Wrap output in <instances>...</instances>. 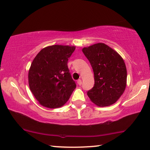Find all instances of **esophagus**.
<instances>
[{
  "mask_svg": "<svg viewBox=\"0 0 150 150\" xmlns=\"http://www.w3.org/2000/svg\"><path fill=\"white\" fill-rule=\"evenodd\" d=\"M77 83H78L79 85H81V83H82V81H81V79H78V80H77Z\"/></svg>",
  "mask_w": 150,
  "mask_h": 150,
  "instance_id": "34e87169",
  "label": "esophagus"
}]
</instances>
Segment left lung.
<instances>
[{"label":"left lung","instance_id":"8db88e82","mask_svg":"<svg viewBox=\"0 0 150 150\" xmlns=\"http://www.w3.org/2000/svg\"><path fill=\"white\" fill-rule=\"evenodd\" d=\"M82 51L93 68L95 85L87 92L92 102L99 107L115 103L123 95L127 70L121 55L103 43L84 47Z\"/></svg>","mask_w":150,"mask_h":150}]
</instances>
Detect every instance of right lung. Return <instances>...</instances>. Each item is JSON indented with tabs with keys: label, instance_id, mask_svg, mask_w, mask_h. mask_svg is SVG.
<instances>
[{
	"label": "right lung",
	"instance_id": "add662e5",
	"mask_svg": "<svg viewBox=\"0 0 150 150\" xmlns=\"http://www.w3.org/2000/svg\"><path fill=\"white\" fill-rule=\"evenodd\" d=\"M75 49L73 46H49L33 59L28 79L30 90L40 104L57 108L69 100L76 88L67 66Z\"/></svg>",
	"mask_w": 150,
	"mask_h": 150
}]
</instances>
